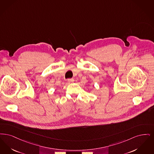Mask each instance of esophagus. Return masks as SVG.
<instances>
[{"instance_id": "esophagus-1", "label": "esophagus", "mask_w": 154, "mask_h": 154, "mask_svg": "<svg viewBox=\"0 0 154 154\" xmlns=\"http://www.w3.org/2000/svg\"><path fill=\"white\" fill-rule=\"evenodd\" d=\"M74 79H68V82L69 83H72V82H74Z\"/></svg>"}]
</instances>
